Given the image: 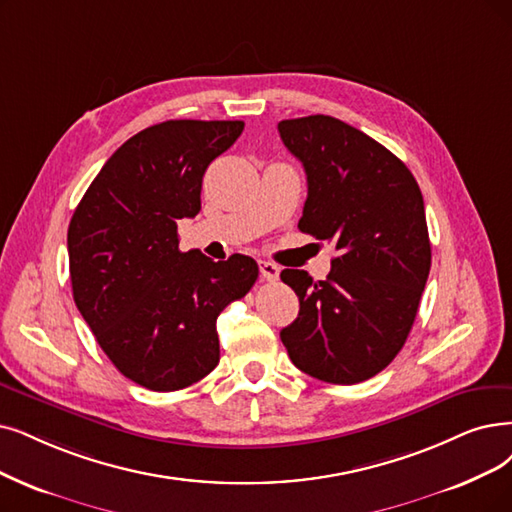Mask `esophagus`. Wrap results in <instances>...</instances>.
<instances>
[{
	"instance_id": "obj_1",
	"label": "esophagus",
	"mask_w": 512,
	"mask_h": 512,
	"mask_svg": "<svg viewBox=\"0 0 512 512\" xmlns=\"http://www.w3.org/2000/svg\"><path fill=\"white\" fill-rule=\"evenodd\" d=\"M258 269H260V277L267 279V281H277L279 279V267L273 262H258Z\"/></svg>"
}]
</instances>
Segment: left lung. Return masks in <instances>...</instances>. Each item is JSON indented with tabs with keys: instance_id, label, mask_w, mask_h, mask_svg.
Masks as SVG:
<instances>
[{
	"instance_id": "left-lung-1",
	"label": "left lung",
	"mask_w": 512,
	"mask_h": 512,
	"mask_svg": "<svg viewBox=\"0 0 512 512\" xmlns=\"http://www.w3.org/2000/svg\"><path fill=\"white\" fill-rule=\"evenodd\" d=\"M277 128L309 185L298 229L338 252L323 281L281 271L300 300L281 342L304 374L357 384L397 357L414 325L431 271L422 193L399 157L336 117L283 119Z\"/></svg>"
}]
</instances>
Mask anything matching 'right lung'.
<instances>
[{"instance_id": "right-lung-1", "label": "right lung", "mask_w": 512, "mask_h": 512, "mask_svg": "<svg viewBox=\"0 0 512 512\" xmlns=\"http://www.w3.org/2000/svg\"><path fill=\"white\" fill-rule=\"evenodd\" d=\"M243 121L170 119L126 140L73 212V300L117 370L157 393L191 386L220 359L216 319L258 279L254 258L178 250L201 180Z\"/></svg>"}]
</instances>
